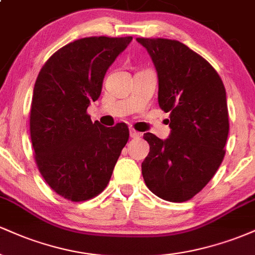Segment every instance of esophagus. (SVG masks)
Wrapping results in <instances>:
<instances>
[{
	"label": "esophagus",
	"mask_w": 255,
	"mask_h": 255,
	"mask_svg": "<svg viewBox=\"0 0 255 255\" xmlns=\"http://www.w3.org/2000/svg\"><path fill=\"white\" fill-rule=\"evenodd\" d=\"M129 135L130 137H133V139H139V137L141 136V133L135 129H129Z\"/></svg>",
	"instance_id": "obj_1"
}]
</instances>
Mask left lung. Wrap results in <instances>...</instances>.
Listing matches in <instances>:
<instances>
[{"mask_svg":"<svg viewBox=\"0 0 255 255\" xmlns=\"http://www.w3.org/2000/svg\"><path fill=\"white\" fill-rule=\"evenodd\" d=\"M153 61L158 103L170 113V135L144 139L150 152L142 177L157 197L183 203L198 194L218 170L229 133L227 93L216 69L178 40L136 38Z\"/></svg>","mask_w":255,"mask_h":255,"instance_id":"8db88e82","label":"left lung"}]
</instances>
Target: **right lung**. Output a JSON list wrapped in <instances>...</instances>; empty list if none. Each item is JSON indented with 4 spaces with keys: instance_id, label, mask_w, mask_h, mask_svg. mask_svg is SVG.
Instances as JSON below:
<instances>
[{
    "instance_id": "right-lung-1",
    "label": "right lung",
    "mask_w": 255,
    "mask_h": 255,
    "mask_svg": "<svg viewBox=\"0 0 255 255\" xmlns=\"http://www.w3.org/2000/svg\"><path fill=\"white\" fill-rule=\"evenodd\" d=\"M133 37H87L67 44L44 63L33 89L31 141L38 170L71 201L97 197L109 183L129 130L91 121L103 79Z\"/></svg>"
}]
</instances>
